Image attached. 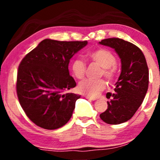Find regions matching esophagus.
<instances>
[{
	"label": "esophagus",
	"instance_id": "esophagus-1",
	"mask_svg": "<svg viewBox=\"0 0 160 160\" xmlns=\"http://www.w3.org/2000/svg\"><path fill=\"white\" fill-rule=\"evenodd\" d=\"M85 98H87V99L92 100V101H94V100L97 99V98H94V97H90V96H88V95H85Z\"/></svg>",
	"mask_w": 160,
	"mask_h": 160
}]
</instances>
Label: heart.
Returning <instances> with one entry per match:
<instances>
[{
	"label": "heart",
	"instance_id": "obj_1",
	"mask_svg": "<svg viewBox=\"0 0 160 160\" xmlns=\"http://www.w3.org/2000/svg\"><path fill=\"white\" fill-rule=\"evenodd\" d=\"M88 57L93 62L102 67L100 76H104L109 82L114 81L116 78V58L114 53L106 49H98L91 52ZM71 70L73 76L78 79H82L87 72V65L80 58L72 61ZM106 82L103 79H85L79 83L78 90L88 96H96L106 88Z\"/></svg>",
	"mask_w": 160,
	"mask_h": 160
}]
</instances>
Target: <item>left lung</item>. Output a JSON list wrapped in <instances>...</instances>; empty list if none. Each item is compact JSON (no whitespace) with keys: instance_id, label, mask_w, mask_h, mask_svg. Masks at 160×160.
<instances>
[{"instance_id":"obj_1","label":"left lung","mask_w":160,"mask_h":160,"mask_svg":"<svg viewBox=\"0 0 160 160\" xmlns=\"http://www.w3.org/2000/svg\"><path fill=\"white\" fill-rule=\"evenodd\" d=\"M114 49L121 59L122 71L114 94L107 93V109L100 114L108 124L122 123L131 119L143 101L148 89L149 70L146 58L138 46L118 38H107L99 42Z\"/></svg>"}]
</instances>
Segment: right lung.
Here are the masks:
<instances>
[{"instance_id":"right-lung-1","label":"right lung","mask_w":160,"mask_h":160,"mask_svg":"<svg viewBox=\"0 0 160 160\" xmlns=\"http://www.w3.org/2000/svg\"><path fill=\"white\" fill-rule=\"evenodd\" d=\"M87 45V41L45 39L22 60L17 94L25 114L37 126L55 130L70 119L80 95L65 93L76 87L68 66L70 58Z\"/></svg>"}]
</instances>
